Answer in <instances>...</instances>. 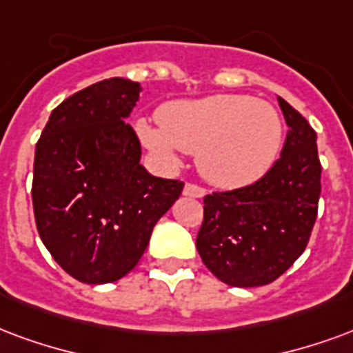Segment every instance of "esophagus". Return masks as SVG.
Returning a JSON list of instances; mask_svg holds the SVG:
<instances>
[{
  "label": "esophagus",
  "instance_id": "obj_1",
  "mask_svg": "<svg viewBox=\"0 0 353 353\" xmlns=\"http://www.w3.org/2000/svg\"><path fill=\"white\" fill-rule=\"evenodd\" d=\"M183 194H185V196H190V198H203V196H205V189L198 187V185L187 183V185H185V189H183Z\"/></svg>",
  "mask_w": 353,
  "mask_h": 353
}]
</instances>
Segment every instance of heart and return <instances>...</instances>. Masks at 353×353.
I'll return each mask as SVG.
<instances>
[{"mask_svg":"<svg viewBox=\"0 0 353 353\" xmlns=\"http://www.w3.org/2000/svg\"><path fill=\"white\" fill-rule=\"evenodd\" d=\"M137 132L168 166L179 163V151L196 153L198 170L210 183L237 189L258 181L275 164L284 125L265 101L211 95L166 104L159 125L138 119Z\"/></svg>","mask_w":353,"mask_h":353,"instance_id":"obj_1","label":"heart"}]
</instances>
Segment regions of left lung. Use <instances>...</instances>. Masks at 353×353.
<instances>
[{
	"label": "left lung",
	"mask_w": 353,
	"mask_h": 353,
	"mask_svg": "<svg viewBox=\"0 0 353 353\" xmlns=\"http://www.w3.org/2000/svg\"><path fill=\"white\" fill-rule=\"evenodd\" d=\"M276 99L288 125L281 159L256 183L203 198L196 249L228 286L254 288L279 279L303 254L318 213L316 132L283 97Z\"/></svg>",
	"instance_id": "left-lung-1"
}]
</instances>
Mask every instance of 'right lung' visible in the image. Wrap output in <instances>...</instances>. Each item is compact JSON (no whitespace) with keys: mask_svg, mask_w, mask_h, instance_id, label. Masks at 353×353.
<instances>
[{"mask_svg":"<svg viewBox=\"0 0 353 353\" xmlns=\"http://www.w3.org/2000/svg\"><path fill=\"white\" fill-rule=\"evenodd\" d=\"M140 83L108 78L54 108L33 163V211L52 258L85 284L119 281L134 270L157 221L183 183L151 176L125 119Z\"/></svg>","mask_w":353,"mask_h":353,"instance_id":"obj_1","label":"right lung"}]
</instances>
